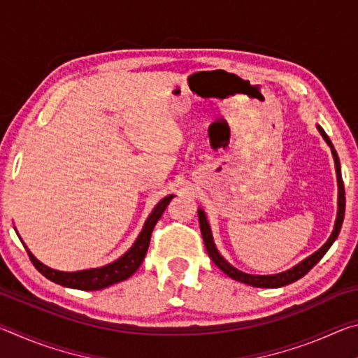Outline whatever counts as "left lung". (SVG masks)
I'll use <instances>...</instances> for the list:
<instances>
[{"label": "left lung", "mask_w": 358, "mask_h": 358, "mask_svg": "<svg viewBox=\"0 0 358 358\" xmlns=\"http://www.w3.org/2000/svg\"><path fill=\"white\" fill-rule=\"evenodd\" d=\"M316 128L320 132V136H322L324 141L327 142V145L330 147L333 161H335L336 181H338V211H336V220H335V226H333V230H331V235L329 237V240L325 241L322 248H319V250L316 252H313L311 256L303 259L300 264L294 265L292 268H289L286 271H281V273H276V275H250V273H245V271H241L238 268H235L234 265H230L227 260L221 256V252L217 251V248L215 245L213 234H211V227H210V222L207 220V215H205V211L202 208H199L197 210L199 222H201V232H202V237H203L205 248H207V251H208V256H210L211 260H213L217 268H221L224 273H226L229 278H232V280L248 284V286H252V287L275 289V287L287 286V284L294 282V281L300 280V278L305 276L308 271H310L313 266L324 257V254L330 250L333 241L338 238L339 230H341L343 220H344V210H346V197H344V183H343V177H341V166H339L338 153L335 151V148H333V143L330 142L329 136L325 134V131L320 128L319 124H316Z\"/></svg>", "instance_id": "left-lung-1"}]
</instances>
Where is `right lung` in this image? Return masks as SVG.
Here are the masks:
<instances>
[{"label": "right lung", "instance_id": "1", "mask_svg": "<svg viewBox=\"0 0 358 358\" xmlns=\"http://www.w3.org/2000/svg\"><path fill=\"white\" fill-rule=\"evenodd\" d=\"M173 197H175L173 194L166 196L159 203L156 205L153 211L150 213V216L147 217V221H145L142 232L138 234L134 245H132L129 250L123 254V256L104 266H98V268H88V270H78V271H59L55 268H50V266L44 265L41 260L36 259L33 256V252L28 250L23 241L22 243L27 248V252L29 259H31L33 265L38 268L39 273H42L47 278V280L57 282L59 286L78 289V290L104 289V287L112 286V284L128 280L129 276L136 273L138 266H141L143 262L145 254H147L151 232H153L156 222L159 221V217L162 216V213H164V210L167 208V205L171 203Z\"/></svg>", "mask_w": 358, "mask_h": 358}]
</instances>
